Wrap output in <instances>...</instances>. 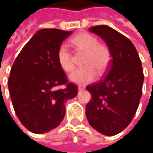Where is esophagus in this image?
<instances>
[{
	"label": "esophagus",
	"mask_w": 153,
	"mask_h": 153,
	"mask_svg": "<svg viewBox=\"0 0 153 153\" xmlns=\"http://www.w3.org/2000/svg\"><path fill=\"white\" fill-rule=\"evenodd\" d=\"M84 89H85L84 86H79V87H78V90H79L80 91H83Z\"/></svg>",
	"instance_id": "obj_1"
}]
</instances>
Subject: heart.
<instances>
[{
    "instance_id": "obj_1",
    "label": "heart",
    "mask_w": 153,
    "mask_h": 153,
    "mask_svg": "<svg viewBox=\"0 0 153 153\" xmlns=\"http://www.w3.org/2000/svg\"><path fill=\"white\" fill-rule=\"evenodd\" d=\"M71 43L78 51H84V56L82 61V64L84 66L71 74L70 79L71 82L84 85L96 78V70L100 74H102L108 70L112 58L111 49L106 44L98 42L95 36L88 32H82L72 37ZM57 61L64 71L71 72L73 71L74 63L66 45L62 44L59 47L57 51Z\"/></svg>"
}]
</instances>
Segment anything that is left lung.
<instances>
[{
    "instance_id": "1",
    "label": "left lung",
    "mask_w": 153,
    "mask_h": 153,
    "mask_svg": "<svg viewBox=\"0 0 153 153\" xmlns=\"http://www.w3.org/2000/svg\"><path fill=\"white\" fill-rule=\"evenodd\" d=\"M111 51V62L103 78L88 85L91 101L86 105L90 125L102 134L113 136L132 121L141 94L144 75L141 62L132 42L107 25L91 27Z\"/></svg>"
}]
</instances>
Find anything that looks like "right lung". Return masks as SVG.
Instances as JSON below:
<instances>
[{
	"mask_svg": "<svg viewBox=\"0 0 153 153\" xmlns=\"http://www.w3.org/2000/svg\"><path fill=\"white\" fill-rule=\"evenodd\" d=\"M71 33L58 29L38 30L10 69L8 87L13 109L33 133L58 127L65 115L64 103L78 93V86L69 82L57 61V51Z\"/></svg>",
	"mask_w": 153,
	"mask_h": 153,
	"instance_id": "add662e5",
	"label": "right lung"
}]
</instances>
